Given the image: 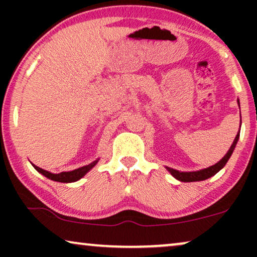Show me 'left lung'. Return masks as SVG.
I'll list each match as a JSON object with an SVG mask.
<instances>
[{"label":"left lung","mask_w":257,"mask_h":257,"mask_svg":"<svg viewBox=\"0 0 257 257\" xmlns=\"http://www.w3.org/2000/svg\"><path fill=\"white\" fill-rule=\"evenodd\" d=\"M240 127H241V125H240ZM238 137H240V131H238L236 137H235L234 142H233V144H231L230 149L227 152L226 156H224L222 159L219 161V163L213 165V166H210L208 168H206V170H201V171H198V172H179V171H175V170H173V168H170V167H167V170L171 172V174L173 175L174 178H177L178 180L184 181V182L206 180V179H208L210 177H213V175H215L217 172H219L221 168H222L224 165L227 164V161L229 160L231 153H233L235 146H236Z\"/></svg>","instance_id":"1"}]
</instances>
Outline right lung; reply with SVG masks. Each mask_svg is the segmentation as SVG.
Returning a JSON list of instances; mask_svg holds the SVG:
<instances>
[{"mask_svg": "<svg viewBox=\"0 0 257 257\" xmlns=\"http://www.w3.org/2000/svg\"><path fill=\"white\" fill-rule=\"evenodd\" d=\"M98 163V160L93 161V163H91L89 165H86V166H83L80 168H77V170L75 171H71V172H62V173H58V174H52L50 173V172L48 171H44L42 170V168L35 166V165H33V166L35 167V170L40 172V173H42L44 175V177H47L49 179H51V180L54 181H59V182H73V181H77L79 180L80 178H83L84 175H85L87 172H89L91 168H92L94 165H96Z\"/></svg>", "mask_w": 257, "mask_h": 257, "instance_id": "1", "label": "right lung"}]
</instances>
